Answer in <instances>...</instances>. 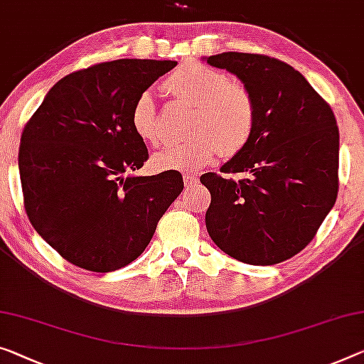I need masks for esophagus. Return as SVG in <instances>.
Masks as SVG:
<instances>
[{"mask_svg":"<svg viewBox=\"0 0 364 364\" xmlns=\"http://www.w3.org/2000/svg\"><path fill=\"white\" fill-rule=\"evenodd\" d=\"M183 183H186V187H195L198 183V176L193 174V172H186L183 174Z\"/></svg>","mask_w":364,"mask_h":364,"instance_id":"1","label":"esophagus"}]
</instances>
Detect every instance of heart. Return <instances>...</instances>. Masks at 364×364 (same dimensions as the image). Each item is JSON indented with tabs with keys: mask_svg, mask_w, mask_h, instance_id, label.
Returning a JSON list of instances; mask_svg holds the SVG:
<instances>
[{
	"mask_svg": "<svg viewBox=\"0 0 364 364\" xmlns=\"http://www.w3.org/2000/svg\"><path fill=\"white\" fill-rule=\"evenodd\" d=\"M166 91L174 99L195 105L188 141H169L153 154V164L163 171H193L218 156H234L252 138L257 107L252 92L242 82L200 61H183L166 77ZM133 132L144 143L163 138L158 105L151 92H141L130 112Z\"/></svg>",
	"mask_w": 364,
	"mask_h": 364,
	"instance_id": "heart-1",
	"label": "heart"
}]
</instances>
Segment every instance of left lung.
I'll list each match as a JSON object with an SVG mask.
<instances>
[{"label":"left lung","instance_id":"obj_1","mask_svg":"<svg viewBox=\"0 0 364 364\" xmlns=\"http://www.w3.org/2000/svg\"><path fill=\"white\" fill-rule=\"evenodd\" d=\"M206 63L236 75L252 92V138L221 167L240 181L206 172L205 223L223 252L250 265H275L301 252L338 193V127L306 77L267 55L225 52Z\"/></svg>","mask_w":364,"mask_h":364}]
</instances>
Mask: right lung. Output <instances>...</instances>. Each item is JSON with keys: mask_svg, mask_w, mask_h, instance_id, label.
Listing matches in <instances>:
<instances>
[{"mask_svg": "<svg viewBox=\"0 0 364 364\" xmlns=\"http://www.w3.org/2000/svg\"><path fill=\"white\" fill-rule=\"evenodd\" d=\"M176 65L124 58L75 71L26 124L19 146L26 213L70 264L100 273L128 265L181 195L178 171L125 176L149 158L132 128L133 102Z\"/></svg>", "mask_w": 364, "mask_h": 364, "instance_id": "right-lung-1", "label": "right lung"}]
</instances>
